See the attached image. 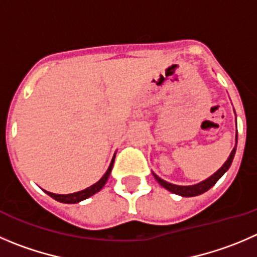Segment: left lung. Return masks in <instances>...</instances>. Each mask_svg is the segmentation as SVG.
<instances>
[{
  "mask_svg": "<svg viewBox=\"0 0 257 257\" xmlns=\"http://www.w3.org/2000/svg\"><path fill=\"white\" fill-rule=\"evenodd\" d=\"M237 139V138H236ZM234 153H236V145H234L233 150H232V153L229 154V158L227 159L226 163L222 165V168H219L218 170H217L216 173H214L212 177H209L208 179L203 180V182L198 183V184L195 185H188V187H182V185H175V184H172V183H168L165 182V180H163L161 178H159L158 175L154 174V177H155V179L158 180V183L160 185H163L165 189H168L169 192L172 193H175V194H179L182 195V197H195V195H199L202 194V193L207 192L208 189H211L212 187H213L214 184H216L217 182H218L219 178L222 177V175L224 174V173L227 172V170L229 169V167H231L232 164V160H233V156H234Z\"/></svg>",
  "mask_w": 257,
  "mask_h": 257,
  "instance_id": "left-lung-1",
  "label": "left lung"
}]
</instances>
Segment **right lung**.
<instances>
[{"instance_id":"1","label":"right lung","mask_w":257,"mask_h":257,"mask_svg":"<svg viewBox=\"0 0 257 257\" xmlns=\"http://www.w3.org/2000/svg\"><path fill=\"white\" fill-rule=\"evenodd\" d=\"M113 161H114V158L112 159V161H111V164H109V167H108V169H107L106 174H104L103 177H102L101 179L96 183V184L90 185V187L87 188V189L80 190V192H77V193H72V194H54V193L46 192V190H45V193L46 194L50 195L51 198H54L55 200H58V202H62V203H78V202H80V200L87 199V198H89L90 195H93V194H96L97 192H99V190L103 188V185L106 184V182L108 180L109 174H111L112 167H113Z\"/></svg>"}]
</instances>
